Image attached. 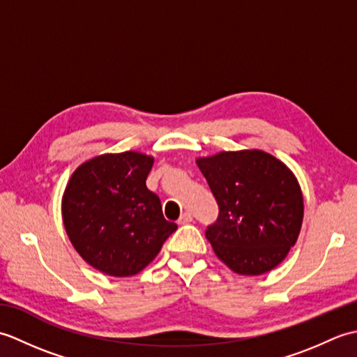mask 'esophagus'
<instances>
[{"label":"esophagus","mask_w":357,"mask_h":357,"mask_svg":"<svg viewBox=\"0 0 357 357\" xmlns=\"http://www.w3.org/2000/svg\"><path fill=\"white\" fill-rule=\"evenodd\" d=\"M193 221V216H192V213H188V211H185V213H183L179 216V219H178V224H181V225H184V224H190Z\"/></svg>","instance_id":"esophagus-1"}]
</instances>
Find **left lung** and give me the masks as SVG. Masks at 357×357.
Here are the masks:
<instances>
[{"label":"left lung","instance_id":"1","mask_svg":"<svg viewBox=\"0 0 357 357\" xmlns=\"http://www.w3.org/2000/svg\"><path fill=\"white\" fill-rule=\"evenodd\" d=\"M219 207L206 236L216 256L238 275H264L298 241L304 198L298 179L262 150L221 151L196 159Z\"/></svg>","mask_w":357,"mask_h":357}]
</instances>
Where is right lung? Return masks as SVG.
I'll return each instance as SVG.
<instances>
[{"label": "right lung", "instance_id": "right-lung-1", "mask_svg": "<svg viewBox=\"0 0 357 357\" xmlns=\"http://www.w3.org/2000/svg\"><path fill=\"white\" fill-rule=\"evenodd\" d=\"M151 165L153 158L139 151L100 155L81 164L66 187L67 236L82 259L105 275L139 273L178 229L146 185Z\"/></svg>", "mask_w": 357, "mask_h": 357}]
</instances>
